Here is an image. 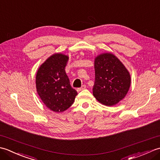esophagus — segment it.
Here are the masks:
<instances>
[{"label": "esophagus", "instance_id": "1", "mask_svg": "<svg viewBox=\"0 0 160 160\" xmlns=\"http://www.w3.org/2000/svg\"><path fill=\"white\" fill-rule=\"evenodd\" d=\"M84 89H86V85H85V84H83V85H82V87H80V88H78V89H77V91H78V92H79V91H82V90H84Z\"/></svg>", "mask_w": 160, "mask_h": 160}]
</instances>
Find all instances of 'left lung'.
<instances>
[{
  "mask_svg": "<svg viewBox=\"0 0 160 160\" xmlns=\"http://www.w3.org/2000/svg\"><path fill=\"white\" fill-rule=\"evenodd\" d=\"M94 62L93 96L101 104L113 106L127 95L131 85L130 73L111 53L98 56Z\"/></svg>",
  "mask_w": 160,
  "mask_h": 160,
  "instance_id": "1",
  "label": "left lung"
}]
</instances>
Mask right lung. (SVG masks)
Instances as JSON below:
<instances>
[{"mask_svg": "<svg viewBox=\"0 0 160 160\" xmlns=\"http://www.w3.org/2000/svg\"><path fill=\"white\" fill-rule=\"evenodd\" d=\"M68 60L69 57L64 54H53L40 65L36 73L37 92L46 107L54 112L69 108L78 94L65 72Z\"/></svg>", "mask_w": 160, "mask_h": 160, "instance_id": "1", "label": "right lung"}]
</instances>
